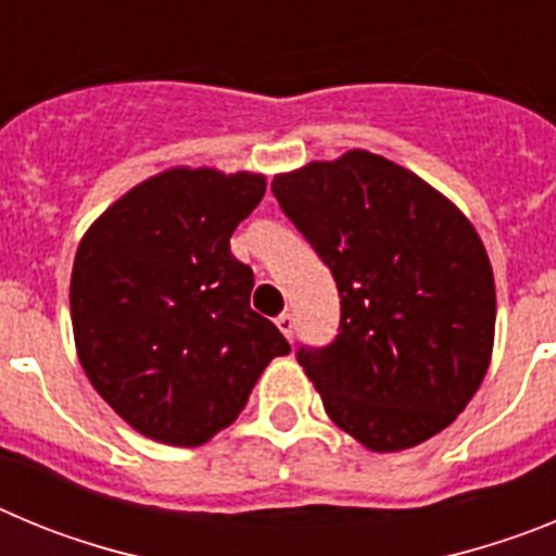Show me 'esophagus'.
<instances>
[{
  "label": "esophagus",
  "instance_id": "34e87169",
  "mask_svg": "<svg viewBox=\"0 0 556 556\" xmlns=\"http://www.w3.org/2000/svg\"><path fill=\"white\" fill-rule=\"evenodd\" d=\"M275 326L281 328L283 337H287L289 342H292V337H294V317H292V314H281V317L275 320Z\"/></svg>",
  "mask_w": 556,
  "mask_h": 556
}]
</instances>
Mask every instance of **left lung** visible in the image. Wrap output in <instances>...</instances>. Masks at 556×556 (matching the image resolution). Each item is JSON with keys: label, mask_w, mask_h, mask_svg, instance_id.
Here are the masks:
<instances>
[{"label": "left lung", "mask_w": 556, "mask_h": 556, "mask_svg": "<svg viewBox=\"0 0 556 556\" xmlns=\"http://www.w3.org/2000/svg\"><path fill=\"white\" fill-rule=\"evenodd\" d=\"M273 194L337 281V339L298 351L328 417L381 454L454 424L495 337L493 267L470 219L367 150L275 175Z\"/></svg>", "instance_id": "left-lung-1"}]
</instances>
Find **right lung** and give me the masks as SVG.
<instances>
[{"label":"right lung","mask_w":556,"mask_h":556,"mask_svg":"<svg viewBox=\"0 0 556 556\" xmlns=\"http://www.w3.org/2000/svg\"><path fill=\"white\" fill-rule=\"evenodd\" d=\"M264 189L253 172L175 166L132 186L83 236L68 287L77 356L102 401L150 440L208 443L289 353L250 308L253 269L230 253Z\"/></svg>","instance_id":"right-lung-1"}]
</instances>
